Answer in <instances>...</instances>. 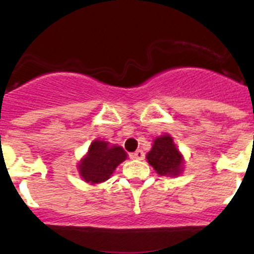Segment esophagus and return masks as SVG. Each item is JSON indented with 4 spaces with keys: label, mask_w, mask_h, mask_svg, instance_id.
<instances>
[{
    "label": "esophagus",
    "mask_w": 254,
    "mask_h": 254,
    "mask_svg": "<svg viewBox=\"0 0 254 254\" xmlns=\"http://www.w3.org/2000/svg\"><path fill=\"white\" fill-rule=\"evenodd\" d=\"M132 156H133V158H136V159H143L144 158V153L142 149H137V151L134 152Z\"/></svg>",
    "instance_id": "esophagus-1"
}]
</instances>
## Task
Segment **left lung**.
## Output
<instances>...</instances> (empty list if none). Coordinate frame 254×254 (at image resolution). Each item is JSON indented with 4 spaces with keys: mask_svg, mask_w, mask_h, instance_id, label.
Wrapping results in <instances>:
<instances>
[{
    "mask_svg": "<svg viewBox=\"0 0 254 254\" xmlns=\"http://www.w3.org/2000/svg\"><path fill=\"white\" fill-rule=\"evenodd\" d=\"M146 158L159 176L178 177L185 170V157L176 146L173 137L168 133L154 138Z\"/></svg>",
    "mask_w": 254,
    "mask_h": 254,
    "instance_id": "obj_1",
    "label": "left lung"
}]
</instances>
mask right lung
Listing matches in <instances>:
<instances>
[{
    "label": "right lung",
    "mask_w": 254,
    "mask_h": 254,
    "mask_svg": "<svg viewBox=\"0 0 254 254\" xmlns=\"http://www.w3.org/2000/svg\"><path fill=\"white\" fill-rule=\"evenodd\" d=\"M127 159V153L118 144L95 139L87 153L77 163V171L88 185H98L110 180L116 168Z\"/></svg>",
    "instance_id": "right-lung-1"
}]
</instances>
